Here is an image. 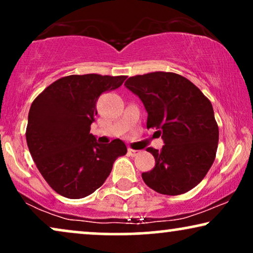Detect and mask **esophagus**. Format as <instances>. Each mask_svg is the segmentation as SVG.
<instances>
[{
  "label": "esophagus",
  "mask_w": 253,
  "mask_h": 253,
  "mask_svg": "<svg viewBox=\"0 0 253 253\" xmlns=\"http://www.w3.org/2000/svg\"><path fill=\"white\" fill-rule=\"evenodd\" d=\"M139 150H135V149H132V148H128V154L130 156H136L137 154H139Z\"/></svg>",
  "instance_id": "esophagus-1"
}]
</instances>
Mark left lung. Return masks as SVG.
<instances>
[{"label": "left lung", "instance_id": "left-lung-1", "mask_svg": "<svg viewBox=\"0 0 253 253\" xmlns=\"http://www.w3.org/2000/svg\"><path fill=\"white\" fill-rule=\"evenodd\" d=\"M125 86L142 100L147 128H156L165 146L147 150L155 167L142 172L150 189L181 195L196 187L215 161L218 125L210 100L189 79L174 72L129 77Z\"/></svg>", "mask_w": 253, "mask_h": 253}]
</instances>
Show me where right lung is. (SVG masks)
I'll use <instances>...</instances> for the list:
<instances>
[{"mask_svg":"<svg viewBox=\"0 0 253 253\" xmlns=\"http://www.w3.org/2000/svg\"><path fill=\"white\" fill-rule=\"evenodd\" d=\"M126 76L97 73L63 77L31 104L25 136L29 152L47 184L64 197L94 193L127 148L119 139L100 145L89 134L95 103L104 92L123 85Z\"/></svg>","mask_w":253,"mask_h":253,"instance_id":"right-lung-1","label":"right lung"}]
</instances>
